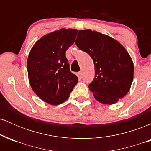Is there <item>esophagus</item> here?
<instances>
[{"mask_svg":"<svg viewBox=\"0 0 151 151\" xmlns=\"http://www.w3.org/2000/svg\"><path fill=\"white\" fill-rule=\"evenodd\" d=\"M77 74H78V76H79V77H81L83 76V72H82V71H80V72H78Z\"/></svg>","mask_w":151,"mask_h":151,"instance_id":"34e87169","label":"esophagus"}]
</instances>
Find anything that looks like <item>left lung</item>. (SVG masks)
I'll use <instances>...</instances> for the list:
<instances>
[{
  "mask_svg": "<svg viewBox=\"0 0 151 151\" xmlns=\"http://www.w3.org/2000/svg\"><path fill=\"white\" fill-rule=\"evenodd\" d=\"M94 64L95 77L89 88L100 103L113 104L129 92L133 78V64L119 42L91 30H79L75 41Z\"/></svg>",
  "mask_w": 151,
  "mask_h": 151,
  "instance_id": "8db88e82",
  "label": "left lung"
}]
</instances>
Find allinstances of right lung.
Instances as JSON below:
<instances>
[{
    "label": "right lung",
    "mask_w": 151,
    "mask_h": 151,
    "mask_svg": "<svg viewBox=\"0 0 151 151\" xmlns=\"http://www.w3.org/2000/svg\"><path fill=\"white\" fill-rule=\"evenodd\" d=\"M77 32L61 29L47 34L29 54L27 65L31 87L41 99L52 105L65 101L78 82L77 75L70 72L65 55Z\"/></svg>",
    "instance_id": "right-lung-1"
}]
</instances>
